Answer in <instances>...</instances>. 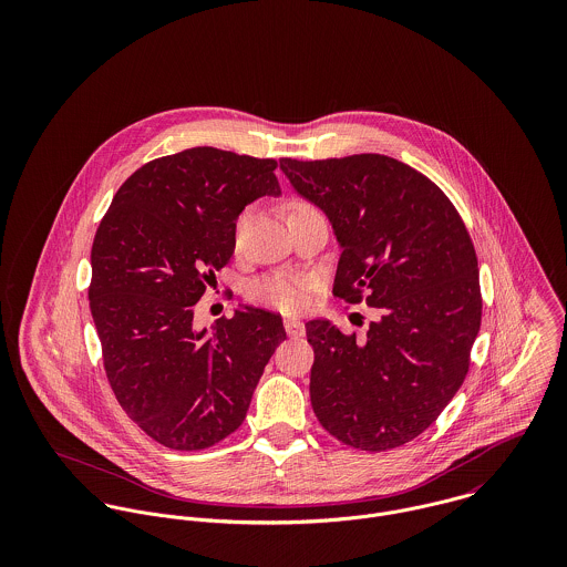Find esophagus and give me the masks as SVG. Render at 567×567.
<instances>
[{"label":"esophagus","instance_id":"34e87169","mask_svg":"<svg viewBox=\"0 0 567 567\" xmlns=\"http://www.w3.org/2000/svg\"><path fill=\"white\" fill-rule=\"evenodd\" d=\"M284 327H286V333H288L290 338H301V336L306 333V324L301 323V321H297V319H286Z\"/></svg>","mask_w":567,"mask_h":567}]
</instances>
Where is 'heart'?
<instances>
[{
  "instance_id": "b5f03b06",
  "label": "heart",
  "mask_w": 567,
  "mask_h": 567,
  "mask_svg": "<svg viewBox=\"0 0 567 567\" xmlns=\"http://www.w3.org/2000/svg\"><path fill=\"white\" fill-rule=\"evenodd\" d=\"M301 209H310V205H306V203L290 205V214L301 212ZM308 288H310V284L301 277L270 275V277L257 279L250 286L248 295L252 301L277 308L281 312H299L308 306Z\"/></svg>"
}]
</instances>
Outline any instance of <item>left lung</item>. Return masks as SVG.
Masks as SVG:
<instances>
[{
    "label": "left lung",
    "instance_id": "8db88e82",
    "mask_svg": "<svg viewBox=\"0 0 567 567\" xmlns=\"http://www.w3.org/2000/svg\"><path fill=\"white\" fill-rule=\"evenodd\" d=\"M292 189L327 216L340 259L333 295L380 310L367 336L306 323L310 400L324 430L364 452L400 447L458 393L483 303L472 238L450 198L384 155L281 159Z\"/></svg>",
    "mask_w": 567,
    "mask_h": 567
}]
</instances>
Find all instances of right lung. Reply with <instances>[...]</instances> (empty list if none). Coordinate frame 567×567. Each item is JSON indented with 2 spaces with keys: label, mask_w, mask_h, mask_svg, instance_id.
Wrapping results in <instances>:
<instances>
[{
  "label": "right lung",
  "mask_w": 567,
  "mask_h": 567,
  "mask_svg": "<svg viewBox=\"0 0 567 567\" xmlns=\"http://www.w3.org/2000/svg\"><path fill=\"white\" fill-rule=\"evenodd\" d=\"M277 162L209 146L142 165L91 246L89 308L124 412L169 450H205L243 425L286 340L281 317L238 306L212 329L194 306L236 250L246 205L279 196Z\"/></svg>",
  "instance_id": "obj_1"
}]
</instances>
